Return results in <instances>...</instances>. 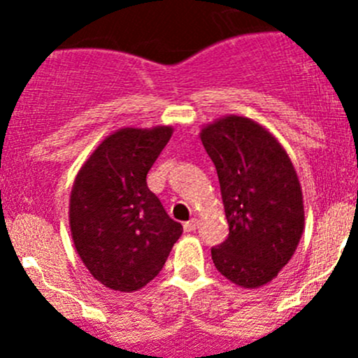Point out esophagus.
I'll return each instance as SVG.
<instances>
[{"instance_id":"34e87169","label":"esophagus","mask_w":358,"mask_h":358,"mask_svg":"<svg viewBox=\"0 0 358 358\" xmlns=\"http://www.w3.org/2000/svg\"><path fill=\"white\" fill-rule=\"evenodd\" d=\"M197 227H199V220H196V218H192V220H189V222L183 223V229H185V232H194Z\"/></svg>"}]
</instances>
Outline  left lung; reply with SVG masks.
<instances>
[{"mask_svg": "<svg viewBox=\"0 0 358 358\" xmlns=\"http://www.w3.org/2000/svg\"><path fill=\"white\" fill-rule=\"evenodd\" d=\"M201 140L229 222V237L211 248L213 263L237 286H263L294 255L305 225L291 159L263 126L239 115L206 126Z\"/></svg>", "mask_w": 358, "mask_h": 358, "instance_id": "left-lung-1", "label": "left lung"}]
</instances>
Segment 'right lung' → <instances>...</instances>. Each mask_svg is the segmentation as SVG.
<instances>
[{
	"label": "right lung",
	"mask_w": 358,
	"mask_h": 358,
	"mask_svg": "<svg viewBox=\"0 0 358 358\" xmlns=\"http://www.w3.org/2000/svg\"><path fill=\"white\" fill-rule=\"evenodd\" d=\"M171 133L169 126L119 129L76 176L69 208L74 246L90 273L114 291L149 284L183 232L147 187Z\"/></svg>",
	"instance_id": "1"
}]
</instances>
